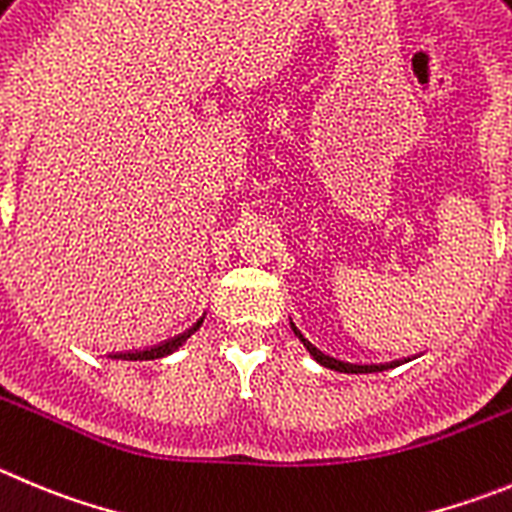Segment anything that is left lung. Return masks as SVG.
Masks as SVG:
<instances>
[{
    "mask_svg": "<svg viewBox=\"0 0 512 512\" xmlns=\"http://www.w3.org/2000/svg\"><path fill=\"white\" fill-rule=\"evenodd\" d=\"M290 328H293V333L295 336L300 338V343H303L305 346V351L310 353V356L315 358V361H318V364L321 366H326V369H333V371H343V374H366V371H376V369H384V366H358V364H346V361H338V358H333V356H326V353L321 351V348H315L313 343L308 341V338L303 336V333L298 331V328H295V323H290Z\"/></svg>",
    "mask_w": 512,
    "mask_h": 512,
    "instance_id": "obj_1",
    "label": "left lung"
}]
</instances>
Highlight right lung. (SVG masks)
<instances>
[{"instance_id": "add662e5", "label": "right lung", "mask_w": 512, "mask_h": 512, "mask_svg": "<svg viewBox=\"0 0 512 512\" xmlns=\"http://www.w3.org/2000/svg\"><path fill=\"white\" fill-rule=\"evenodd\" d=\"M202 323H204V318L202 321H197V326L194 328H189L186 333H181V336L171 338V341L161 343V346H156V348H148V351H136V353H118V356H113V358H123V361H154V358H164V356H169V353L179 351V348L186 343V338H191V333H197Z\"/></svg>"}]
</instances>
